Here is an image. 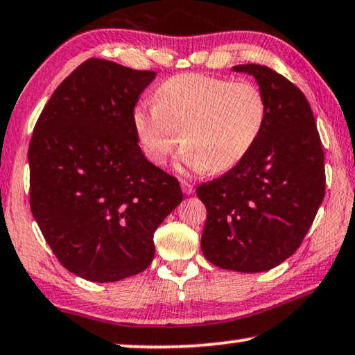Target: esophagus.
Segmentation results:
<instances>
[{"label": "esophagus", "instance_id": "1", "mask_svg": "<svg viewBox=\"0 0 355 355\" xmlns=\"http://www.w3.org/2000/svg\"><path fill=\"white\" fill-rule=\"evenodd\" d=\"M180 184H182V189H183V193L184 194H193L194 193V188H193V184L189 183V182H187V180H182V182H180Z\"/></svg>", "mask_w": 355, "mask_h": 355}]
</instances>
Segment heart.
Returning <instances> with one entry per match:
<instances>
[{
  "instance_id": "obj_1",
  "label": "heart",
  "mask_w": 355,
  "mask_h": 355,
  "mask_svg": "<svg viewBox=\"0 0 355 355\" xmlns=\"http://www.w3.org/2000/svg\"><path fill=\"white\" fill-rule=\"evenodd\" d=\"M155 100L137 105L132 123L141 151L157 166L167 161L182 135L184 166L228 171L257 144L268 118L263 91L245 79L183 73L166 79Z\"/></svg>"
}]
</instances>
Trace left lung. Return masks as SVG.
Masks as SVG:
<instances>
[{
	"mask_svg": "<svg viewBox=\"0 0 355 355\" xmlns=\"http://www.w3.org/2000/svg\"><path fill=\"white\" fill-rule=\"evenodd\" d=\"M232 70L257 79L268 118L244 159L196 189L207 209L200 248L218 268L261 272L292 257L308 234L325 196L324 150L293 83L257 63Z\"/></svg>",
	"mask_w": 355,
	"mask_h": 355,
	"instance_id": "left-lung-1",
	"label": "left lung"
}]
</instances>
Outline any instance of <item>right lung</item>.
Returning <instances> with one entry per match:
<instances>
[{
	"instance_id": "obj_1",
	"label": "right lung",
	"mask_w": 355,
	"mask_h": 355,
	"mask_svg": "<svg viewBox=\"0 0 355 355\" xmlns=\"http://www.w3.org/2000/svg\"><path fill=\"white\" fill-rule=\"evenodd\" d=\"M156 73L89 59L55 89L28 148L30 207L63 268L92 282L139 274L153 236L183 200L146 159L132 114Z\"/></svg>"
}]
</instances>
